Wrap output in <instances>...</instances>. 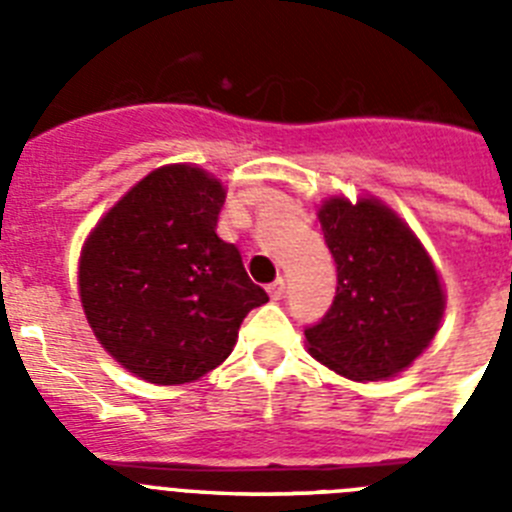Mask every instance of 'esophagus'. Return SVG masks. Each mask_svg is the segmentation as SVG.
<instances>
[{"instance_id":"esophagus-1","label":"esophagus","mask_w":512,"mask_h":512,"mask_svg":"<svg viewBox=\"0 0 512 512\" xmlns=\"http://www.w3.org/2000/svg\"><path fill=\"white\" fill-rule=\"evenodd\" d=\"M266 289H269L271 300H282V297H284V279H277V282H271Z\"/></svg>"}]
</instances>
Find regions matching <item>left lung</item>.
<instances>
[{
  "mask_svg": "<svg viewBox=\"0 0 512 512\" xmlns=\"http://www.w3.org/2000/svg\"><path fill=\"white\" fill-rule=\"evenodd\" d=\"M338 287L328 312L305 328L310 354L356 382L395 377L436 336L443 289L413 233L374 200L320 207Z\"/></svg>",
  "mask_w": 512,
  "mask_h": 512,
  "instance_id": "obj_1",
  "label": "left lung"
}]
</instances>
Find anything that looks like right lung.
I'll return each instance as SVG.
<instances>
[{
	"instance_id": "obj_1",
	"label": "right lung",
	"mask_w": 512,
	"mask_h": 512,
	"mask_svg": "<svg viewBox=\"0 0 512 512\" xmlns=\"http://www.w3.org/2000/svg\"><path fill=\"white\" fill-rule=\"evenodd\" d=\"M223 184L164 166L135 184L89 235L81 305L112 359L153 384L200 379L230 356L243 318L269 302L241 251L217 235Z\"/></svg>"
}]
</instances>
